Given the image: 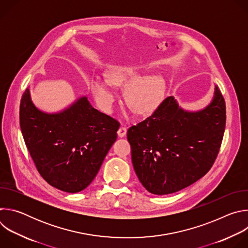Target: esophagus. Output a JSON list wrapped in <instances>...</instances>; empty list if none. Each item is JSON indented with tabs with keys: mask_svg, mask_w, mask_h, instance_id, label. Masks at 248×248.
Returning <instances> with one entry per match:
<instances>
[{
	"mask_svg": "<svg viewBox=\"0 0 248 248\" xmlns=\"http://www.w3.org/2000/svg\"><path fill=\"white\" fill-rule=\"evenodd\" d=\"M126 134V128L124 127V126H121L119 129H118V135L119 137H124Z\"/></svg>",
	"mask_w": 248,
	"mask_h": 248,
	"instance_id": "1",
	"label": "esophagus"
}]
</instances>
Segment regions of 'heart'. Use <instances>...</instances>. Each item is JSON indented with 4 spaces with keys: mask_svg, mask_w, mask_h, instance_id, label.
I'll use <instances>...</instances> for the list:
<instances>
[{
    "mask_svg": "<svg viewBox=\"0 0 248 248\" xmlns=\"http://www.w3.org/2000/svg\"><path fill=\"white\" fill-rule=\"evenodd\" d=\"M139 74V69L134 65H114L107 70L106 79L93 76L89 79L88 87L98 107L110 113L118 99L113 85H121L132 79L125 89L128 103L140 115L153 113L158 108L163 94L162 81L154 75L136 78Z\"/></svg>",
    "mask_w": 248,
    "mask_h": 248,
    "instance_id": "obj_1",
    "label": "heart"
}]
</instances>
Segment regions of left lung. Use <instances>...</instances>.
Returning <instances> with one entry per match:
<instances>
[{"label": "left lung", "instance_id": "left-lung-1", "mask_svg": "<svg viewBox=\"0 0 248 248\" xmlns=\"http://www.w3.org/2000/svg\"><path fill=\"white\" fill-rule=\"evenodd\" d=\"M226 126V104L215 85L211 102L198 111L166 98L152 116L127 130L131 161L150 193L179 191L201 179L213 165Z\"/></svg>", "mask_w": 248, "mask_h": 248}]
</instances>
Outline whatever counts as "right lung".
Wrapping results in <instances>:
<instances>
[{
	"label": "right lung",
	"instance_id": "1",
	"mask_svg": "<svg viewBox=\"0 0 248 248\" xmlns=\"http://www.w3.org/2000/svg\"><path fill=\"white\" fill-rule=\"evenodd\" d=\"M19 124L26 147L42 178L68 193L85 189L117 139L119 123L81 96L64 109L36 107L30 88L20 100Z\"/></svg>",
	"mask_w": 248,
	"mask_h": 248
}]
</instances>
